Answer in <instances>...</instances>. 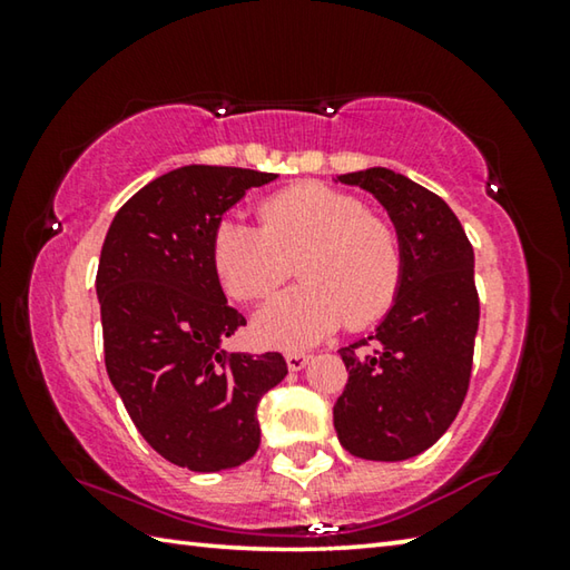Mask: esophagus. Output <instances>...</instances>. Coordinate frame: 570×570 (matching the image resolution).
<instances>
[{
  "label": "esophagus",
  "mask_w": 570,
  "mask_h": 570,
  "mask_svg": "<svg viewBox=\"0 0 570 570\" xmlns=\"http://www.w3.org/2000/svg\"><path fill=\"white\" fill-rule=\"evenodd\" d=\"M306 362H308V354H306V352H286V366H288V372L304 370Z\"/></svg>",
  "instance_id": "esophagus-1"
}]
</instances>
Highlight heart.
Returning a JSON list of instances; mask_svg holds the SVG:
<instances>
[{
  "mask_svg": "<svg viewBox=\"0 0 570 570\" xmlns=\"http://www.w3.org/2000/svg\"><path fill=\"white\" fill-rule=\"evenodd\" d=\"M262 226L220 218L214 268L238 302H264L292 276L302 286L274 298L254 320L258 342L308 346L346 322L364 330L390 312L404 274L402 238L364 200L322 183H298L262 200Z\"/></svg>",
  "mask_w": 570,
  "mask_h": 570,
  "instance_id": "obj_1",
  "label": "heart"
}]
</instances>
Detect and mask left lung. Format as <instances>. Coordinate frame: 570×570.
I'll return each instance as SVG.
<instances>
[{
	"label": "left lung",
	"instance_id": "obj_1",
	"mask_svg": "<svg viewBox=\"0 0 570 570\" xmlns=\"http://www.w3.org/2000/svg\"><path fill=\"white\" fill-rule=\"evenodd\" d=\"M340 180L387 208L404 274L377 332L340 350L350 380L334 404L336 438L356 458L407 460L445 435L468 394L480 320L475 254L445 200L402 173L366 168Z\"/></svg>",
	"mask_w": 570,
	"mask_h": 570
}]
</instances>
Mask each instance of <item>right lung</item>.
Returning <instances> with one entry per match:
<instances>
[{
  "label": "right lung",
  "instance_id": "add662e5",
  "mask_svg": "<svg viewBox=\"0 0 570 570\" xmlns=\"http://www.w3.org/2000/svg\"><path fill=\"white\" fill-rule=\"evenodd\" d=\"M274 173L183 166L115 214L98 266L105 366L148 445L178 468L218 472L254 458L256 407L286 377L278 352L220 342L246 326L216 276L214 230Z\"/></svg>",
  "mask_w": 570,
  "mask_h": 570
}]
</instances>
